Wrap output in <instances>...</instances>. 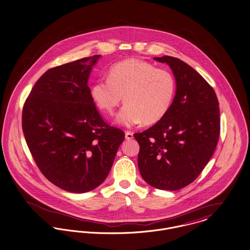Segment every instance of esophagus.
Instances as JSON below:
<instances>
[{"mask_svg":"<svg viewBox=\"0 0 250 250\" xmlns=\"http://www.w3.org/2000/svg\"><path fill=\"white\" fill-rule=\"evenodd\" d=\"M125 137H126V139H128V140H131V139H133V132H131V131H126V132H125Z\"/></svg>","mask_w":250,"mask_h":250,"instance_id":"esophagus-1","label":"esophagus"}]
</instances>
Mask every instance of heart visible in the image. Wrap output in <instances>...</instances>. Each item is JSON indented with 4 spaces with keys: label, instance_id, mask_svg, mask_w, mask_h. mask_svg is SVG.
<instances>
[{
    "label": "heart",
    "instance_id": "heart-1",
    "mask_svg": "<svg viewBox=\"0 0 250 250\" xmlns=\"http://www.w3.org/2000/svg\"><path fill=\"white\" fill-rule=\"evenodd\" d=\"M176 93L174 76L167 69L131 59L109 70L108 79L98 80L91 87V97L100 110L113 114L124 96L125 104L117 122L132 126L143 121L153 124L167 113Z\"/></svg>",
    "mask_w": 250,
    "mask_h": 250
}]
</instances>
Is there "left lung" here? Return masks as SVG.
<instances>
[{
	"instance_id": "left-lung-1",
	"label": "left lung",
	"mask_w": 250,
	"mask_h": 250,
	"mask_svg": "<svg viewBox=\"0 0 250 250\" xmlns=\"http://www.w3.org/2000/svg\"><path fill=\"white\" fill-rule=\"evenodd\" d=\"M171 68L176 93L167 113L142 133L138 168L153 188L177 190L192 183L211 158L220 134L219 102L213 88L183 61L154 58Z\"/></svg>"
}]
</instances>
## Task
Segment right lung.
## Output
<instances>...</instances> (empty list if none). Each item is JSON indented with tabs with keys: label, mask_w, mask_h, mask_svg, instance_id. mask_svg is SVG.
<instances>
[{
	"label": "right lung",
	"mask_w": 250,
	"mask_h": 250,
	"mask_svg": "<svg viewBox=\"0 0 250 250\" xmlns=\"http://www.w3.org/2000/svg\"><path fill=\"white\" fill-rule=\"evenodd\" d=\"M100 55L47 70L22 108L26 144L51 183L75 193L102 183L125 133L107 124L91 97L88 79Z\"/></svg>",
	"instance_id": "right-lung-1"
}]
</instances>
